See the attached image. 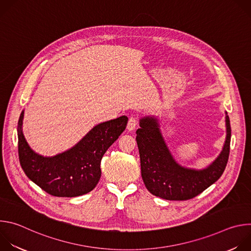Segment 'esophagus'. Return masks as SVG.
Masks as SVG:
<instances>
[{"instance_id":"obj_1","label":"esophagus","mask_w":251,"mask_h":251,"mask_svg":"<svg viewBox=\"0 0 251 251\" xmlns=\"http://www.w3.org/2000/svg\"><path fill=\"white\" fill-rule=\"evenodd\" d=\"M137 122H138V120H137L136 116H130V118L128 120V124H127V129L129 131H133L136 128Z\"/></svg>"}]
</instances>
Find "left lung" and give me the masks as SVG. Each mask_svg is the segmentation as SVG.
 <instances>
[{
  "mask_svg": "<svg viewBox=\"0 0 251 251\" xmlns=\"http://www.w3.org/2000/svg\"><path fill=\"white\" fill-rule=\"evenodd\" d=\"M226 137L221 154L201 170L177 164L167 147L158 119L146 116L140 119L136 141L140 154L141 175L147 190L154 196L169 201H186L202 193L216 183L226 167L231 128L226 112Z\"/></svg>",
  "mask_w": 251,
  "mask_h": 251,
  "instance_id": "1",
  "label": "left lung"
}]
</instances>
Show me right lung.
I'll list each match as a JSON object with an SVG mask.
<instances>
[{"label": "right lung", "instance_id": "right-lung-1", "mask_svg": "<svg viewBox=\"0 0 251 251\" xmlns=\"http://www.w3.org/2000/svg\"><path fill=\"white\" fill-rule=\"evenodd\" d=\"M24 111L18 122L19 159L26 176L48 194L74 198L91 192L101 176L103 155L125 130L128 118L121 116L94 126L71 149L53 157L32 151L23 134Z\"/></svg>", "mask_w": 251, "mask_h": 251}]
</instances>
